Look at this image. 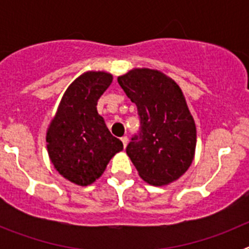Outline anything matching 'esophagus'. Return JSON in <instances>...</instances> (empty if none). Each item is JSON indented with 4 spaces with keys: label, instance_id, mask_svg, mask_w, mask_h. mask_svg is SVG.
<instances>
[{
    "label": "esophagus",
    "instance_id": "obj_1",
    "mask_svg": "<svg viewBox=\"0 0 249 249\" xmlns=\"http://www.w3.org/2000/svg\"><path fill=\"white\" fill-rule=\"evenodd\" d=\"M121 141H122V143H123V147H124V148H126L127 143H128V138H127V137H126V136H124V137H122V138H121Z\"/></svg>",
    "mask_w": 249,
    "mask_h": 249
}]
</instances>
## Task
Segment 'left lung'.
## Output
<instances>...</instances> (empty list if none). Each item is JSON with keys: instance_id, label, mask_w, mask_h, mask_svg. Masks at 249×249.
Returning a JSON list of instances; mask_svg holds the SVG:
<instances>
[{"instance_id": "left-lung-1", "label": "left lung", "mask_w": 249, "mask_h": 249, "mask_svg": "<svg viewBox=\"0 0 249 249\" xmlns=\"http://www.w3.org/2000/svg\"><path fill=\"white\" fill-rule=\"evenodd\" d=\"M117 80L141 118L140 135L126 148L138 175L152 186L177 181L192 164L197 142L183 92L172 78L151 68H133Z\"/></svg>"}]
</instances>
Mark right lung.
Instances as JSON below:
<instances>
[{"instance_id": "obj_1", "label": "right lung", "mask_w": 249, "mask_h": 249, "mask_svg": "<svg viewBox=\"0 0 249 249\" xmlns=\"http://www.w3.org/2000/svg\"><path fill=\"white\" fill-rule=\"evenodd\" d=\"M105 71L78 76L63 93L46 133L48 157L57 172L78 186L102 176L116 153L123 149L97 112V102L112 83Z\"/></svg>"}]
</instances>
